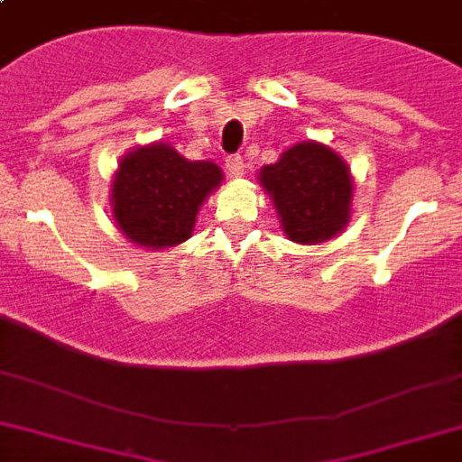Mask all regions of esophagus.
<instances>
[{"label": "esophagus", "mask_w": 462, "mask_h": 462, "mask_svg": "<svg viewBox=\"0 0 462 462\" xmlns=\"http://www.w3.org/2000/svg\"><path fill=\"white\" fill-rule=\"evenodd\" d=\"M225 165H227L232 177H245V160H242V155H227Z\"/></svg>", "instance_id": "esophagus-1"}]
</instances>
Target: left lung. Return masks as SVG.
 Segmentation results:
<instances>
[{
    "instance_id": "obj_1",
    "label": "left lung",
    "mask_w": 462,
    "mask_h": 462,
    "mask_svg": "<svg viewBox=\"0 0 462 462\" xmlns=\"http://www.w3.org/2000/svg\"><path fill=\"white\" fill-rule=\"evenodd\" d=\"M282 232L297 245H321L337 237L352 217L355 181L347 162L321 141H300L278 162L259 170Z\"/></svg>"
}]
</instances>
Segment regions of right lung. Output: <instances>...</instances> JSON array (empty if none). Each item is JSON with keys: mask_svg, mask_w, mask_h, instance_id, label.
Returning a JSON list of instances; mask_svg holds the SVG:
<instances>
[{"mask_svg": "<svg viewBox=\"0 0 462 462\" xmlns=\"http://www.w3.org/2000/svg\"><path fill=\"white\" fill-rule=\"evenodd\" d=\"M223 184L210 160H189L165 141L132 148L112 174L110 206L132 245L160 252L191 237L203 201Z\"/></svg>", "mask_w": 462, "mask_h": 462, "instance_id": "right-lung-1", "label": "right lung"}]
</instances>
